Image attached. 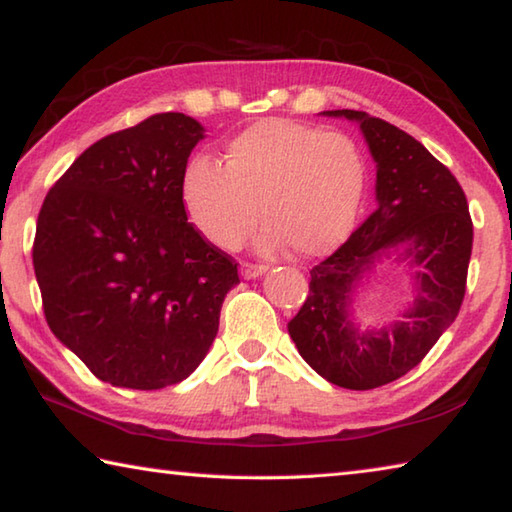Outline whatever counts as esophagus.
Segmentation results:
<instances>
[{
    "mask_svg": "<svg viewBox=\"0 0 512 512\" xmlns=\"http://www.w3.org/2000/svg\"><path fill=\"white\" fill-rule=\"evenodd\" d=\"M264 271H266V268L259 266V264H248V262L241 264V277H246V280H255V277L264 275Z\"/></svg>",
    "mask_w": 512,
    "mask_h": 512,
    "instance_id": "esophagus-1",
    "label": "esophagus"
}]
</instances>
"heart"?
Segmentation results:
<instances>
[{
    "instance_id": "heart-1",
    "label": "heart",
    "mask_w": 512,
    "mask_h": 512,
    "mask_svg": "<svg viewBox=\"0 0 512 512\" xmlns=\"http://www.w3.org/2000/svg\"><path fill=\"white\" fill-rule=\"evenodd\" d=\"M223 158L225 167L196 155L180 176L187 219L216 248H237L257 210L264 253L287 244L296 257H318L350 237L368 178L352 137L271 117L239 131Z\"/></svg>"
}]
</instances>
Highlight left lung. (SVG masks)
I'll return each mask as SVG.
<instances>
[{
	"instance_id": "8db88e82",
	"label": "left lung",
	"mask_w": 512,
	"mask_h": 512,
	"mask_svg": "<svg viewBox=\"0 0 512 512\" xmlns=\"http://www.w3.org/2000/svg\"><path fill=\"white\" fill-rule=\"evenodd\" d=\"M359 124L377 164V207L352 237L311 268L309 296L289 334L320 377L350 391L391 384L427 357L465 296L472 219L458 180L409 133L361 110H325ZM413 268L414 302L391 326L363 330L353 293L379 258Z\"/></svg>"
}]
</instances>
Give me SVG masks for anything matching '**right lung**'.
<instances>
[{
	"label": "right lung",
	"instance_id": "obj_1",
	"mask_svg": "<svg viewBox=\"0 0 512 512\" xmlns=\"http://www.w3.org/2000/svg\"><path fill=\"white\" fill-rule=\"evenodd\" d=\"M203 137L183 112L153 115L85 149L42 203L33 268L47 325L112 386L158 391L192 375L239 284L180 203Z\"/></svg>",
	"mask_w": 512,
	"mask_h": 512
}]
</instances>
